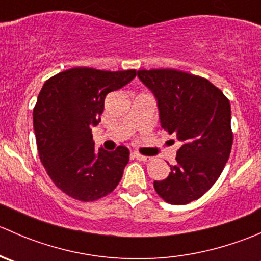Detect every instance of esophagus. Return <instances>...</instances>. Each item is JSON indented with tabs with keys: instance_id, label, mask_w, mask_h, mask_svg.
<instances>
[{
	"instance_id": "1",
	"label": "esophagus",
	"mask_w": 261,
	"mask_h": 261,
	"mask_svg": "<svg viewBox=\"0 0 261 261\" xmlns=\"http://www.w3.org/2000/svg\"><path fill=\"white\" fill-rule=\"evenodd\" d=\"M134 158H136V159L140 160V162H150V160H151V158L150 156L141 155V154H139V152H134Z\"/></svg>"
}]
</instances>
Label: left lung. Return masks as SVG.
Masks as SVG:
<instances>
[{
	"mask_svg": "<svg viewBox=\"0 0 261 261\" xmlns=\"http://www.w3.org/2000/svg\"><path fill=\"white\" fill-rule=\"evenodd\" d=\"M141 82L158 99L160 126L181 146L177 164L155 192L170 204L201 198L222 173L232 147L231 106L220 88L206 78L177 69H141Z\"/></svg>",
	"mask_w": 261,
	"mask_h": 261,
	"instance_id": "obj_1",
	"label": "left lung"
}]
</instances>
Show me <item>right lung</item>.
<instances>
[{"label": "right lung", "mask_w": 261, "mask_h": 261, "mask_svg": "<svg viewBox=\"0 0 261 261\" xmlns=\"http://www.w3.org/2000/svg\"><path fill=\"white\" fill-rule=\"evenodd\" d=\"M136 70L75 67L44 83L34 107L39 156L50 179L72 198L93 202L117 187L130 151L94 149L92 126L98 125L107 93L122 88Z\"/></svg>", "instance_id": "obj_1"}]
</instances>
